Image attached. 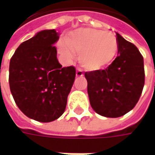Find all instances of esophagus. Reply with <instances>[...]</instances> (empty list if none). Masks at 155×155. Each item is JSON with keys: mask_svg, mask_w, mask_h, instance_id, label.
Here are the masks:
<instances>
[{"mask_svg": "<svg viewBox=\"0 0 155 155\" xmlns=\"http://www.w3.org/2000/svg\"><path fill=\"white\" fill-rule=\"evenodd\" d=\"M84 75V73H83V71L80 69V68H78L77 71H76V76L77 77H81V76H83Z\"/></svg>", "mask_w": 155, "mask_h": 155, "instance_id": "esophagus-1", "label": "esophagus"}]
</instances>
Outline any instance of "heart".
<instances>
[{"label":"heart","instance_id":"obj_1","mask_svg":"<svg viewBox=\"0 0 155 155\" xmlns=\"http://www.w3.org/2000/svg\"><path fill=\"white\" fill-rule=\"evenodd\" d=\"M65 44L60 43L58 49L66 57L72 51L80 54L82 65L89 71H100L113 61L118 51L114 35L92 28H81L72 32L65 39Z\"/></svg>","mask_w":155,"mask_h":155}]
</instances>
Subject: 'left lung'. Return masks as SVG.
Here are the masks:
<instances>
[{
  "mask_svg": "<svg viewBox=\"0 0 155 155\" xmlns=\"http://www.w3.org/2000/svg\"><path fill=\"white\" fill-rule=\"evenodd\" d=\"M118 55L105 70L85 72L92 109L108 118H117L133 110L143 84V58L138 48L116 33Z\"/></svg>",
  "mask_w": 155,
  "mask_h": 155,
  "instance_id": "1",
  "label": "left lung"
}]
</instances>
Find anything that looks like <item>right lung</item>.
<instances>
[{
    "instance_id": "obj_1",
    "label": "right lung",
    "mask_w": 155,
    "mask_h": 155,
    "mask_svg": "<svg viewBox=\"0 0 155 155\" xmlns=\"http://www.w3.org/2000/svg\"><path fill=\"white\" fill-rule=\"evenodd\" d=\"M55 30L37 32L16 49L10 61L9 84L15 104L30 119L47 123L64 112L75 78L74 66L62 67L54 44Z\"/></svg>"
}]
</instances>
